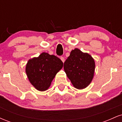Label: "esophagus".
Masks as SVG:
<instances>
[{
  "label": "esophagus",
  "mask_w": 122,
  "mask_h": 122,
  "mask_svg": "<svg viewBox=\"0 0 122 122\" xmlns=\"http://www.w3.org/2000/svg\"><path fill=\"white\" fill-rule=\"evenodd\" d=\"M60 59L61 60V61H62L63 62H65V58H64V57H60Z\"/></svg>",
  "instance_id": "1"
}]
</instances>
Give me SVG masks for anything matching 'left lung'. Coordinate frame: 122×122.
<instances>
[{
	"label": "left lung",
	"mask_w": 122,
	"mask_h": 122,
	"mask_svg": "<svg viewBox=\"0 0 122 122\" xmlns=\"http://www.w3.org/2000/svg\"><path fill=\"white\" fill-rule=\"evenodd\" d=\"M94 60L88 53L79 49L72 50L64 64V71L73 86L77 89L86 88L94 75Z\"/></svg>",
	"instance_id": "1"
}]
</instances>
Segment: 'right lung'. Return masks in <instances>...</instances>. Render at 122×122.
<instances>
[{"label": "right lung", "mask_w": 122, "mask_h": 122, "mask_svg": "<svg viewBox=\"0 0 122 122\" xmlns=\"http://www.w3.org/2000/svg\"><path fill=\"white\" fill-rule=\"evenodd\" d=\"M62 66L63 62L57 56L42 53L38 57L29 60L26 72L31 84L37 90L44 91Z\"/></svg>", "instance_id": "obj_1"}]
</instances>
